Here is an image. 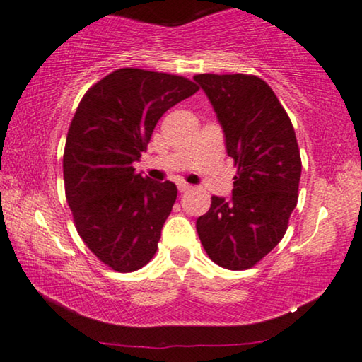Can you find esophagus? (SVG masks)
Instances as JSON below:
<instances>
[{
  "label": "esophagus",
  "instance_id": "1",
  "mask_svg": "<svg viewBox=\"0 0 362 362\" xmlns=\"http://www.w3.org/2000/svg\"><path fill=\"white\" fill-rule=\"evenodd\" d=\"M190 190V185L185 184V182H182V184H178V192L180 194H184V192H189Z\"/></svg>",
  "mask_w": 362,
  "mask_h": 362
}]
</instances>
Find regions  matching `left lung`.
I'll return each mask as SVG.
<instances>
[{"label":"left lung","instance_id":"8db88e82","mask_svg":"<svg viewBox=\"0 0 362 362\" xmlns=\"http://www.w3.org/2000/svg\"><path fill=\"white\" fill-rule=\"evenodd\" d=\"M226 135L237 175L230 199L212 197L197 218L205 252L230 271L264 259L286 234L297 205L300 153L296 132L271 86L252 75H195Z\"/></svg>","mask_w":362,"mask_h":362}]
</instances>
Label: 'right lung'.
<instances>
[{
    "instance_id": "1",
    "label": "right lung",
    "mask_w": 362,
    "mask_h": 362,
    "mask_svg": "<svg viewBox=\"0 0 362 362\" xmlns=\"http://www.w3.org/2000/svg\"><path fill=\"white\" fill-rule=\"evenodd\" d=\"M197 90L184 76L122 68L76 108L63 155L66 202L86 247L113 271H139L157 252L177 187L144 178L132 163L163 113Z\"/></svg>"
}]
</instances>
